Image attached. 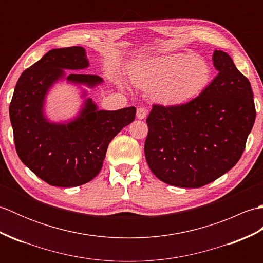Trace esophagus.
<instances>
[{
    "label": "esophagus",
    "mask_w": 263,
    "mask_h": 263,
    "mask_svg": "<svg viewBox=\"0 0 263 263\" xmlns=\"http://www.w3.org/2000/svg\"><path fill=\"white\" fill-rule=\"evenodd\" d=\"M146 116H147V110H146V108L139 107V108L137 109V119L143 120V119H146Z\"/></svg>",
    "instance_id": "1"
}]
</instances>
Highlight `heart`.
Returning a JSON list of instances; mask_svg holds the SVG:
<instances>
[{"mask_svg": "<svg viewBox=\"0 0 263 263\" xmlns=\"http://www.w3.org/2000/svg\"><path fill=\"white\" fill-rule=\"evenodd\" d=\"M210 65L190 54H170L138 65L131 72L136 86L152 90L156 103L176 107L203 92L211 81Z\"/></svg>", "mask_w": 263, "mask_h": 263, "instance_id": "heart-1", "label": "heart"}]
</instances>
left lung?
<instances>
[{
  "instance_id": "8db88e82",
  "label": "left lung",
  "mask_w": 263,
  "mask_h": 263,
  "mask_svg": "<svg viewBox=\"0 0 263 263\" xmlns=\"http://www.w3.org/2000/svg\"><path fill=\"white\" fill-rule=\"evenodd\" d=\"M218 74L203 92L176 107L154 105L147 119L149 168L170 185L197 189L241 158L255 121L252 88L230 55H212Z\"/></svg>"
}]
</instances>
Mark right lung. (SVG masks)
<instances>
[{"label":"right lung","mask_w":263,"mask_h":263,"mask_svg":"<svg viewBox=\"0 0 263 263\" xmlns=\"http://www.w3.org/2000/svg\"><path fill=\"white\" fill-rule=\"evenodd\" d=\"M86 49L80 46L52 49L22 72L10 103V121L20 160L49 185L72 187L90 182L102 170L109 142L136 117V107L98 109L85 99L79 114L64 123L49 121L45 98L54 83L65 78L74 85L93 88L98 76L70 73L87 69ZM86 91L82 96L86 97Z\"/></svg>","instance_id":"obj_1"}]
</instances>
